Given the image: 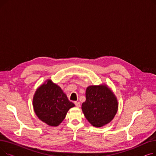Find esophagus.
<instances>
[{
	"label": "esophagus",
	"instance_id": "34e87169",
	"mask_svg": "<svg viewBox=\"0 0 156 156\" xmlns=\"http://www.w3.org/2000/svg\"><path fill=\"white\" fill-rule=\"evenodd\" d=\"M75 105L76 106L77 108H80V102H75Z\"/></svg>",
	"mask_w": 156,
	"mask_h": 156
}]
</instances>
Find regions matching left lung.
Returning a JSON list of instances; mask_svg holds the SVG:
<instances>
[{
	"instance_id": "obj_1",
	"label": "left lung",
	"mask_w": 156,
	"mask_h": 156,
	"mask_svg": "<svg viewBox=\"0 0 156 156\" xmlns=\"http://www.w3.org/2000/svg\"><path fill=\"white\" fill-rule=\"evenodd\" d=\"M85 95L86 101L81 105V109L92 126L102 127L113 119L118 109V102L107 85L89 86Z\"/></svg>"
}]
</instances>
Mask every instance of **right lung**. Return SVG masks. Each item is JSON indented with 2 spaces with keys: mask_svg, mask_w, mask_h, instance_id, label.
Segmentation results:
<instances>
[{
  "mask_svg": "<svg viewBox=\"0 0 156 156\" xmlns=\"http://www.w3.org/2000/svg\"><path fill=\"white\" fill-rule=\"evenodd\" d=\"M33 106L41 121L51 126H57L75 104L68 100L60 87L47 80L37 89L33 98Z\"/></svg>",
  "mask_w": 156,
  "mask_h": 156,
  "instance_id": "1",
  "label": "right lung"
}]
</instances>
